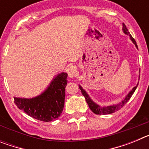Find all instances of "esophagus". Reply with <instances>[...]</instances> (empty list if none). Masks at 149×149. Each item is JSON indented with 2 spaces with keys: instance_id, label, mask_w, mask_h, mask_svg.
<instances>
[{
  "instance_id": "1",
  "label": "esophagus",
  "mask_w": 149,
  "mask_h": 149,
  "mask_svg": "<svg viewBox=\"0 0 149 149\" xmlns=\"http://www.w3.org/2000/svg\"><path fill=\"white\" fill-rule=\"evenodd\" d=\"M67 72L70 77H73L77 75V68L74 65H70L67 68Z\"/></svg>"
}]
</instances>
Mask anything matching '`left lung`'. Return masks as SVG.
<instances>
[{"label":"left lung","instance_id":"1","mask_svg":"<svg viewBox=\"0 0 149 149\" xmlns=\"http://www.w3.org/2000/svg\"><path fill=\"white\" fill-rule=\"evenodd\" d=\"M122 29H123L124 33H125L126 34H129L130 37H131V39L132 40L133 42L135 44L136 48H137V45H136V41H135V39H134L132 36H131V35L130 34V33L128 32V30H127V27H126L125 24L124 23H123V27H122ZM137 86H138V84L135 86V87L133 88L132 90L128 93V95L126 96L125 98L122 102H120V103L116 105H113V106H107V107H100L98 106V104H95L94 102L90 99V98L89 97L87 93H86V92L82 89V87H81V86H79V88H80V89L81 90V93H82L83 95H84V97H85V98H86V102H87L88 105H89V107L90 108V110H92L94 113L97 114V115H105V114H110V113H115V112L120 110L122 107H123L126 104V103H127V101L130 100V98H131V97L132 96V95L134 94V93L135 92V90H136Z\"/></svg>","mask_w":149,"mask_h":149}]
</instances>
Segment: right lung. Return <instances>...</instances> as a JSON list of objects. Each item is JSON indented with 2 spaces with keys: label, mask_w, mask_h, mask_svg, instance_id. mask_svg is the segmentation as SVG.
<instances>
[{
  "label": "right lung",
  "mask_w": 149,
  "mask_h": 149,
  "mask_svg": "<svg viewBox=\"0 0 149 149\" xmlns=\"http://www.w3.org/2000/svg\"><path fill=\"white\" fill-rule=\"evenodd\" d=\"M68 74H60L42 94L33 98H15V104L20 110L34 119L51 122L60 116L64 107Z\"/></svg>",
  "instance_id": "add662e5"
}]
</instances>
